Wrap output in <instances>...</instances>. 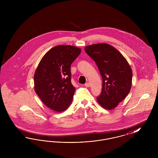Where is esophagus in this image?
<instances>
[{"label":"esophagus","instance_id":"obj_1","mask_svg":"<svg viewBox=\"0 0 158 158\" xmlns=\"http://www.w3.org/2000/svg\"><path fill=\"white\" fill-rule=\"evenodd\" d=\"M85 86L86 87H89L90 86V83H89V82H86V83H85Z\"/></svg>","mask_w":158,"mask_h":158}]
</instances>
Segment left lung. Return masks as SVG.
Wrapping results in <instances>:
<instances>
[{
    "label": "left lung",
    "instance_id": "left-lung-1",
    "mask_svg": "<svg viewBox=\"0 0 158 158\" xmlns=\"http://www.w3.org/2000/svg\"><path fill=\"white\" fill-rule=\"evenodd\" d=\"M87 54L95 61L102 78V88L97 98L103 108L112 110L127 96L131 86L132 70L117 49L102 43L87 46Z\"/></svg>",
    "mask_w": 158,
    "mask_h": 158
}]
</instances>
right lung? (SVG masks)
Returning a JSON list of instances; mask_svg holds the SVG:
<instances>
[{"mask_svg": "<svg viewBox=\"0 0 158 158\" xmlns=\"http://www.w3.org/2000/svg\"><path fill=\"white\" fill-rule=\"evenodd\" d=\"M81 52L75 46H56L46 53L35 70V91L47 106L56 112L65 111L72 101L75 88L71 83L70 66Z\"/></svg>", "mask_w": 158, "mask_h": 158, "instance_id": "right-lung-1", "label": "right lung"}]
</instances>
